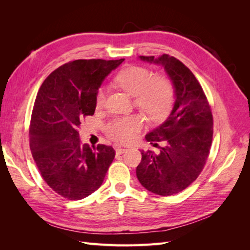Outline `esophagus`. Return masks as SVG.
<instances>
[{"mask_svg": "<svg viewBox=\"0 0 250 250\" xmlns=\"http://www.w3.org/2000/svg\"><path fill=\"white\" fill-rule=\"evenodd\" d=\"M126 151H127V149H125V148H121V147L116 148V153L117 154H123L124 152H126Z\"/></svg>", "mask_w": 250, "mask_h": 250, "instance_id": "esophagus-1", "label": "esophagus"}]
</instances>
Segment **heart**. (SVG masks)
I'll list each match as a JSON object with an SVG mask.
<instances>
[{"instance_id":"heart-1","label":"heart","mask_w":250,"mask_h":250,"mask_svg":"<svg viewBox=\"0 0 250 250\" xmlns=\"http://www.w3.org/2000/svg\"><path fill=\"white\" fill-rule=\"evenodd\" d=\"M115 82L127 94L134 97L135 105L153 122H161L169 115L174 102L171 82L156 76L146 67L128 66L118 73ZM105 100V88L100 87L96 94V105L101 106ZM142 128L139 116L120 118L108 124L109 137L120 143L131 142Z\"/></svg>"}]
</instances>
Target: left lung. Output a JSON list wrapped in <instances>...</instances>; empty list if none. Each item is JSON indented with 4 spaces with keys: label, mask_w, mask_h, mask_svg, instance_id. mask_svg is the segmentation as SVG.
Returning a JSON list of instances; mask_svg holds the SVG:
<instances>
[{
    "label": "left lung",
    "mask_w": 250,
    "mask_h": 250,
    "mask_svg": "<svg viewBox=\"0 0 250 250\" xmlns=\"http://www.w3.org/2000/svg\"><path fill=\"white\" fill-rule=\"evenodd\" d=\"M139 58L164 67L175 100L168 118L146 134V141L165 146L158 154L141 151L137 177L148 191L170 196L184 191L202 171L213 140V116L198 80L178 59L168 54Z\"/></svg>",
    "instance_id": "left-lung-1"
}]
</instances>
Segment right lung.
<instances>
[{"instance_id": "obj_1", "label": "right lung", "mask_w": 250, "mask_h": 250, "mask_svg": "<svg viewBox=\"0 0 250 250\" xmlns=\"http://www.w3.org/2000/svg\"><path fill=\"white\" fill-rule=\"evenodd\" d=\"M123 62L74 60L52 72L37 93L30 149L43 180L66 199L80 200L98 190L115 158L111 146L82 144L78 128L94 115L104 79Z\"/></svg>"}]
</instances>
